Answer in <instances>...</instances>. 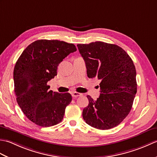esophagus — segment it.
I'll return each mask as SVG.
<instances>
[{"label": "esophagus", "instance_id": "1", "mask_svg": "<svg viewBox=\"0 0 157 157\" xmlns=\"http://www.w3.org/2000/svg\"><path fill=\"white\" fill-rule=\"evenodd\" d=\"M71 96H73V97L77 98V97H78V96H82V94H81V93H79V92H73L71 93Z\"/></svg>", "mask_w": 157, "mask_h": 157}]
</instances>
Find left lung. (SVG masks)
<instances>
[{
  "instance_id": "obj_1",
  "label": "left lung",
  "mask_w": 157,
  "mask_h": 157,
  "mask_svg": "<svg viewBox=\"0 0 157 157\" xmlns=\"http://www.w3.org/2000/svg\"><path fill=\"white\" fill-rule=\"evenodd\" d=\"M77 46L86 63L88 78L101 80L97 100L87 96L89 104L83 110V118L96 129L114 128L129 114L137 92L134 63L117 45L98 41Z\"/></svg>"
}]
</instances>
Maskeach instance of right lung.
Instances as JSON below:
<instances>
[{
	"instance_id": "right-lung-1",
	"label": "right lung",
	"mask_w": 157,
	"mask_h": 157,
	"mask_svg": "<svg viewBox=\"0 0 157 157\" xmlns=\"http://www.w3.org/2000/svg\"><path fill=\"white\" fill-rule=\"evenodd\" d=\"M76 51L74 44L64 41L38 40L27 46L16 62L13 79L17 102L35 124L50 127L63 120L71 95L49 90L47 83L57 75L59 63Z\"/></svg>"
}]
</instances>
